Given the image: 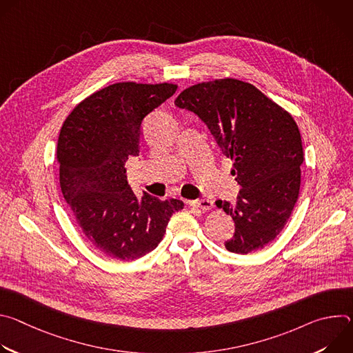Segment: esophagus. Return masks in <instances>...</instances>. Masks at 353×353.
<instances>
[{"label":"esophagus","mask_w":353,"mask_h":353,"mask_svg":"<svg viewBox=\"0 0 353 353\" xmlns=\"http://www.w3.org/2000/svg\"><path fill=\"white\" fill-rule=\"evenodd\" d=\"M187 204L192 208L201 210V211H210L214 208V201L211 199H195V201H187Z\"/></svg>","instance_id":"1"}]
</instances>
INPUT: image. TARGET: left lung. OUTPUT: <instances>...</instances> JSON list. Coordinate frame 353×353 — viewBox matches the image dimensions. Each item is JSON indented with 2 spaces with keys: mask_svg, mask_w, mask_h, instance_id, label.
<instances>
[{
  "mask_svg": "<svg viewBox=\"0 0 353 353\" xmlns=\"http://www.w3.org/2000/svg\"><path fill=\"white\" fill-rule=\"evenodd\" d=\"M203 120L241 185L236 204L216 201L234 221L225 247L247 254L270 244L285 228L300 190L303 146L289 112L248 82L233 78L201 82L174 100Z\"/></svg>",
  "mask_w": 353,
  "mask_h": 353,
  "instance_id": "1",
  "label": "left lung"
}]
</instances>
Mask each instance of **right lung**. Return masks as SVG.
<instances>
[{
	"label": "right lung",
	"instance_id": "add662e5",
	"mask_svg": "<svg viewBox=\"0 0 353 353\" xmlns=\"http://www.w3.org/2000/svg\"><path fill=\"white\" fill-rule=\"evenodd\" d=\"M177 90L176 83L117 82L96 90L65 119L57 143L60 185L85 239L120 261L158 247L180 199H138L125 162L139 154L143 119Z\"/></svg>",
	"mask_w": 353,
	"mask_h": 353
}]
</instances>
